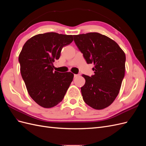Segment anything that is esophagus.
<instances>
[{
    "label": "esophagus",
    "mask_w": 146,
    "mask_h": 146,
    "mask_svg": "<svg viewBox=\"0 0 146 146\" xmlns=\"http://www.w3.org/2000/svg\"><path fill=\"white\" fill-rule=\"evenodd\" d=\"M79 76V75L78 74H74V78H77V77H78Z\"/></svg>",
    "instance_id": "obj_1"
}]
</instances>
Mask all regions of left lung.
I'll return each instance as SVG.
<instances>
[{
  "mask_svg": "<svg viewBox=\"0 0 146 146\" xmlns=\"http://www.w3.org/2000/svg\"><path fill=\"white\" fill-rule=\"evenodd\" d=\"M74 41L88 64L94 63V74L83 75L84 102L96 110L108 107L115 100L125 76V53L105 35L93 32L74 35Z\"/></svg>",
  "mask_w": 146,
  "mask_h": 146,
  "instance_id": "obj_1",
  "label": "left lung"
}]
</instances>
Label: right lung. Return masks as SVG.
<instances>
[{"label":"right lung","instance_id":"obj_1","mask_svg":"<svg viewBox=\"0 0 146 146\" xmlns=\"http://www.w3.org/2000/svg\"><path fill=\"white\" fill-rule=\"evenodd\" d=\"M73 41L72 35L48 32L29 39L19 56L21 74L32 99L41 107L52 108L63 100L71 83V72H54L63 47Z\"/></svg>","mask_w":146,"mask_h":146}]
</instances>
